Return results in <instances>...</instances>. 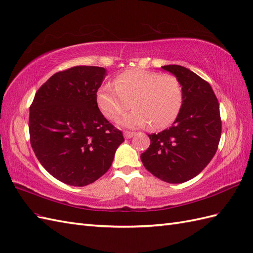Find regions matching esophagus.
<instances>
[{
  "label": "esophagus",
  "mask_w": 253,
  "mask_h": 253,
  "mask_svg": "<svg viewBox=\"0 0 253 253\" xmlns=\"http://www.w3.org/2000/svg\"><path fill=\"white\" fill-rule=\"evenodd\" d=\"M135 135L134 132H128V131H126L125 133H123V136H125V138L128 139V138H132Z\"/></svg>",
  "instance_id": "1"
}]
</instances>
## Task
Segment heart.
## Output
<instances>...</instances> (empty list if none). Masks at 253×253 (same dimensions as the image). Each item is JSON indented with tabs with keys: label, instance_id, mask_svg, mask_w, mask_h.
Here are the masks:
<instances>
[{
	"label": "heart",
	"instance_id": "b5f03b06",
	"mask_svg": "<svg viewBox=\"0 0 253 253\" xmlns=\"http://www.w3.org/2000/svg\"><path fill=\"white\" fill-rule=\"evenodd\" d=\"M115 88L104 84L96 92V103L103 115L115 120L130 106L131 112L117 121L118 126L136 128L151 125L169 126L180 112L182 88L175 76L144 70H130L115 78Z\"/></svg>",
	"mask_w": 253,
	"mask_h": 253
}]
</instances>
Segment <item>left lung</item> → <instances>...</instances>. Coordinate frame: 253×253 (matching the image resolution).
I'll return each mask as SVG.
<instances>
[{
	"instance_id": "left-lung-1",
	"label": "left lung",
	"mask_w": 253,
	"mask_h": 253,
	"mask_svg": "<svg viewBox=\"0 0 253 253\" xmlns=\"http://www.w3.org/2000/svg\"><path fill=\"white\" fill-rule=\"evenodd\" d=\"M162 69L179 80L182 105L173 126L148 135L150 146L140 160L159 179L181 183L198 176L217 151L220 108L211 84L195 73L180 65H164Z\"/></svg>"
}]
</instances>
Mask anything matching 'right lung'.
Returning a JSON list of instances; mask_svg holds the SVG:
<instances>
[{"label":"right lung","mask_w":253,"mask_h":253,"mask_svg":"<svg viewBox=\"0 0 253 253\" xmlns=\"http://www.w3.org/2000/svg\"><path fill=\"white\" fill-rule=\"evenodd\" d=\"M106 74L98 66L59 72L36 92L30 107V140L36 158L49 174L70 186L97 180L125 141L97 107L96 92Z\"/></svg>","instance_id":"obj_1"}]
</instances>
